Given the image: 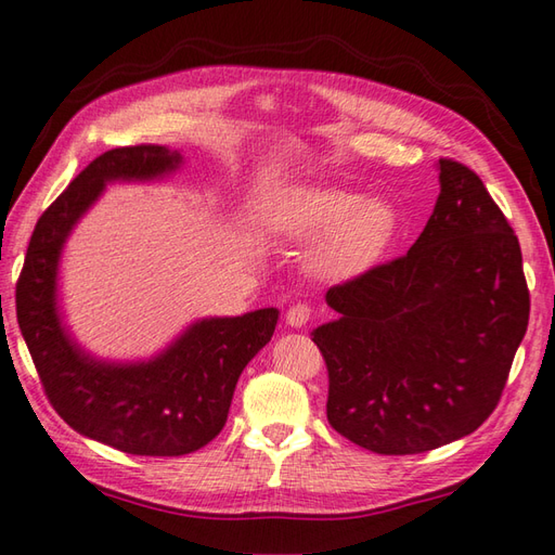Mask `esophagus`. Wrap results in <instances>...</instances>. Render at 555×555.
Segmentation results:
<instances>
[{"instance_id": "obj_1", "label": "esophagus", "mask_w": 555, "mask_h": 555, "mask_svg": "<svg viewBox=\"0 0 555 555\" xmlns=\"http://www.w3.org/2000/svg\"><path fill=\"white\" fill-rule=\"evenodd\" d=\"M312 314H314V310L310 308L308 302H298V305H293V308L286 312V322L293 328H300V326H305V324L312 320Z\"/></svg>"}]
</instances>
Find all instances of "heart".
<instances>
[{
  "label": "heart",
  "mask_w": 555,
  "mask_h": 555,
  "mask_svg": "<svg viewBox=\"0 0 555 555\" xmlns=\"http://www.w3.org/2000/svg\"><path fill=\"white\" fill-rule=\"evenodd\" d=\"M274 231L293 243L322 235L310 255L312 271L324 279H350L379 262L396 238L398 215L382 197H362L336 185H305L281 205Z\"/></svg>",
  "instance_id": "obj_1"
}]
</instances>
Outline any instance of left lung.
Instances as JSON below:
<instances>
[{"mask_svg":"<svg viewBox=\"0 0 555 555\" xmlns=\"http://www.w3.org/2000/svg\"><path fill=\"white\" fill-rule=\"evenodd\" d=\"M441 193L408 255L326 291L338 320L312 340L326 420L372 453L412 455L473 434L529 322L522 253L479 176L439 159Z\"/></svg>","mask_w":555,"mask_h":555,"instance_id":"obj_1","label":"left lung"}]
</instances>
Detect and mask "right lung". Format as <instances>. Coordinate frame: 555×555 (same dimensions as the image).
I'll return each instance as SVG.
<instances>
[{
  "instance_id": "right-lung-1",
  "label": "right lung",
  "mask_w": 555,
  "mask_h": 555,
  "mask_svg": "<svg viewBox=\"0 0 555 555\" xmlns=\"http://www.w3.org/2000/svg\"><path fill=\"white\" fill-rule=\"evenodd\" d=\"M162 145L116 147L92 159L42 211L16 284V317L44 396L68 427L131 455H185L223 429L238 376L276 328L279 310L195 322L150 362L114 364L80 350L56 310V271L70 229L109 181L179 169Z\"/></svg>"
}]
</instances>
